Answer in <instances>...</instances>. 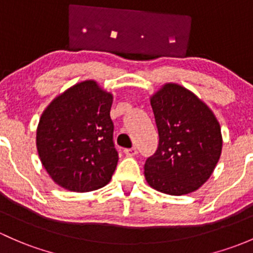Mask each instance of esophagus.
I'll return each mask as SVG.
<instances>
[{"instance_id": "34e87169", "label": "esophagus", "mask_w": 253, "mask_h": 253, "mask_svg": "<svg viewBox=\"0 0 253 253\" xmlns=\"http://www.w3.org/2000/svg\"><path fill=\"white\" fill-rule=\"evenodd\" d=\"M126 156H135L137 153L136 147H131V148H124L123 151Z\"/></svg>"}]
</instances>
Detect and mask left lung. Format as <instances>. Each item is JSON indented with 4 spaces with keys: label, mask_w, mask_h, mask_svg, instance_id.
<instances>
[{
    "label": "left lung",
    "mask_w": 253,
    "mask_h": 253,
    "mask_svg": "<svg viewBox=\"0 0 253 253\" xmlns=\"http://www.w3.org/2000/svg\"><path fill=\"white\" fill-rule=\"evenodd\" d=\"M151 107L160 140L146 160V180L163 194H190L207 181L219 161V123L197 96L178 84H166L151 97Z\"/></svg>",
    "instance_id": "8db88e82"
}]
</instances>
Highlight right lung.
<instances>
[{
  "label": "right lung",
  "mask_w": 253,
  "mask_h": 253,
  "mask_svg": "<svg viewBox=\"0 0 253 253\" xmlns=\"http://www.w3.org/2000/svg\"><path fill=\"white\" fill-rule=\"evenodd\" d=\"M112 97L93 80L68 88L42 113L36 132L40 160L54 183L87 192L105 186L118 163L109 117Z\"/></svg>",
  "instance_id": "obj_1"
}]
</instances>
